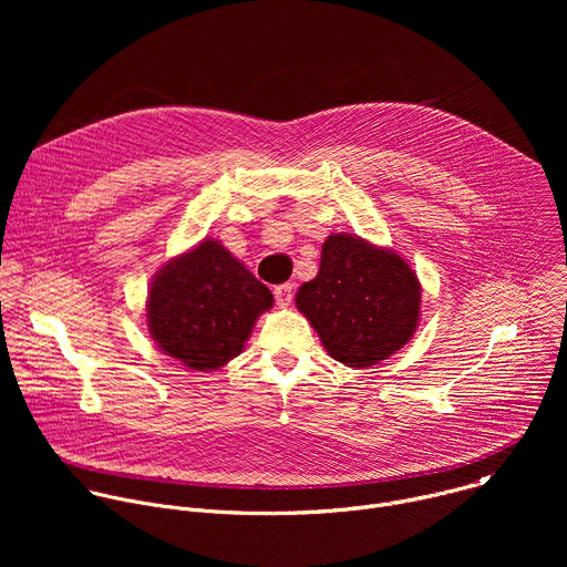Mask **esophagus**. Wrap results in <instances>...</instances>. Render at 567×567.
<instances>
[{
  "label": "esophagus",
  "mask_w": 567,
  "mask_h": 567,
  "mask_svg": "<svg viewBox=\"0 0 567 567\" xmlns=\"http://www.w3.org/2000/svg\"><path fill=\"white\" fill-rule=\"evenodd\" d=\"M274 296H276L278 307H289V305H291V298H293V285H291V282L278 285V287L274 289Z\"/></svg>",
  "instance_id": "esophagus-1"
}]
</instances>
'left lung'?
<instances>
[{
    "label": "left lung",
    "mask_w": 567,
    "mask_h": 567,
    "mask_svg": "<svg viewBox=\"0 0 567 567\" xmlns=\"http://www.w3.org/2000/svg\"><path fill=\"white\" fill-rule=\"evenodd\" d=\"M420 300V280L401 256L346 233L326 239L318 276L296 293L328 354L348 368L377 365L406 346Z\"/></svg>",
    "instance_id": "8db88e82"
}]
</instances>
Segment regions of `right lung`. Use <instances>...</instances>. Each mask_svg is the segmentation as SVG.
<instances>
[{
  "instance_id": "obj_1",
  "label": "right lung",
  "mask_w": 567,
  "mask_h": 567,
  "mask_svg": "<svg viewBox=\"0 0 567 567\" xmlns=\"http://www.w3.org/2000/svg\"><path fill=\"white\" fill-rule=\"evenodd\" d=\"M271 305L267 285L217 239H204L156 274L147 293V330L158 350L208 372L241 352Z\"/></svg>"
}]
</instances>
